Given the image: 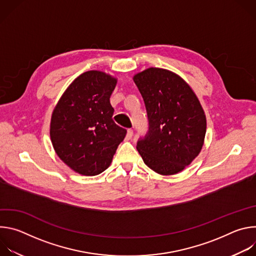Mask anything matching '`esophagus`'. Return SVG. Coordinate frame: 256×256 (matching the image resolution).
<instances>
[{
	"label": "esophagus",
	"mask_w": 256,
	"mask_h": 256,
	"mask_svg": "<svg viewBox=\"0 0 256 256\" xmlns=\"http://www.w3.org/2000/svg\"><path fill=\"white\" fill-rule=\"evenodd\" d=\"M132 136H134V132H132V128H128V132H126V140H130L132 138Z\"/></svg>",
	"instance_id": "obj_1"
}]
</instances>
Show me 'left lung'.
Here are the masks:
<instances>
[{"instance_id":"8db88e82","label":"left lung","mask_w":256,"mask_h":256,"mask_svg":"<svg viewBox=\"0 0 256 256\" xmlns=\"http://www.w3.org/2000/svg\"><path fill=\"white\" fill-rule=\"evenodd\" d=\"M148 114L149 130L136 142L144 164L161 175L184 170L200 154L206 136L204 109L175 72L149 68L134 76Z\"/></svg>"}]
</instances>
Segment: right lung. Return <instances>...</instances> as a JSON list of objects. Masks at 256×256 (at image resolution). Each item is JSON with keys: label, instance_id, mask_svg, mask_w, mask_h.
<instances>
[{"label": "right lung", "instance_id": "right-lung-1", "mask_svg": "<svg viewBox=\"0 0 256 256\" xmlns=\"http://www.w3.org/2000/svg\"><path fill=\"white\" fill-rule=\"evenodd\" d=\"M116 79L88 70L66 88L50 120V140L60 159L75 172L94 176L110 165L126 130L118 126L110 104Z\"/></svg>", "mask_w": 256, "mask_h": 256}]
</instances>
